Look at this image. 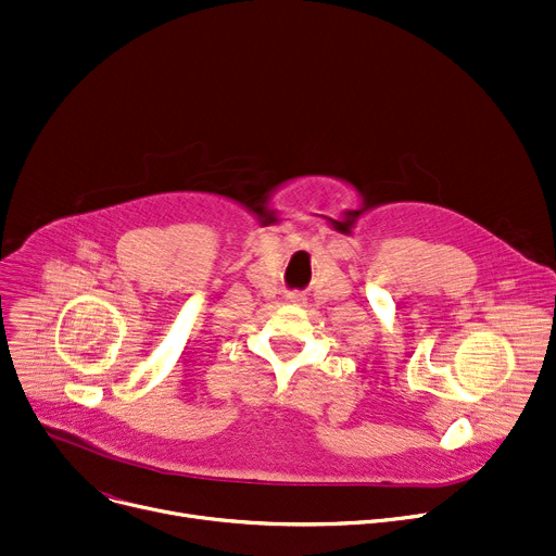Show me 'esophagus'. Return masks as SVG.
Listing matches in <instances>:
<instances>
[{"label":"esophagus","mask_w":556,"mask_h":556,"mask_svg":"<svg viewBox=\"0 0 556 556\" xmlns=\"http://www.w3.org/2000/svg\"><path fill=\"white\" fill-rule=\"evenodd\" d=\"M288 300H290V302H300V300H302V294H300V292H290V294H288Z\"/></svg>","instance_id":"34e87169"}]
</instances>
